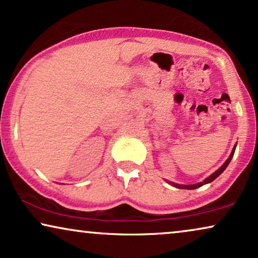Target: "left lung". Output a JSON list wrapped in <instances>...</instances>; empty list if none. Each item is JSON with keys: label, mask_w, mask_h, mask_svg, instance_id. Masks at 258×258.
Here are the masks:
<instances>
[{"label": "left lung", "mask_w": 258, "mask_h": 258, "mask_svg": "<svg viewBox=\"0 0 258 258\" xmlns=\"http://www.w3.org/2000/svg\"><path fill=\"white\" fill-rule=\"evenodd\" d=\"M235 149H236V146L234 147V149H232V151H231V154H230V156H229V158L227 161H225V163L222 165V167L218 169V170H216L214 172L213 175H210L209 177L208 178H206L204 179L203 182H200V183H196V184H189V185H184V184H176V183H171V182H169L170 183V184H172L174 186H176V188H179V189H189V190H192V189H196V188H200V186H202V185H204V184H207V183H210V182H213L215 178H217L218 176H220L222 172H223L224 170H225V168L228 167L229 165V163H230V161H231V158H232V156H234V153H235Z\"/></svg>", "instance_id": "left-lung-1"}]
</instances>
